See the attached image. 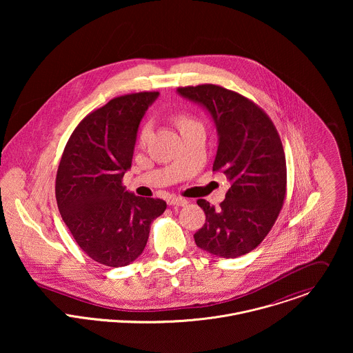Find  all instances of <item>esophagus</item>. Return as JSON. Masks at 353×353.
<instances>
[{"label": "esophagus", "instance_id": "34e87169", "mask_svg": "<svg viewBox=\"0 0 353 353\" xmlns=\"http://www.w3.org/2000/svg\"><path fill=\"white\" fill-rule=\"evenodd\" d=\"M168 205H172V206H185L186 203H188V200L186 199H182V197H170L168 200Z\"/></svg>", "mask_w": 353, "mask_h": 353}]
</instances>
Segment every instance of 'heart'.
<instances>
[{
	"instance_id": "obj_1",
	"label": "heart",
	"mask_w": 353,
	"mask_h": 353,
	"mask_svg": "<svg viewBox=\"0 0 353 353\" xmlns=\"http://www.w3.org/2000/svg\"><path fill=\"white\" fill-rule=\"evenodd\" d=\"M175 123H176V126L179 128V130L183 132V130H186L188 128H190V126H193V125H196V123H199V122H197L194 118H192L190 115H188V114H178V115L175 117ZM148 137H150V126L145 125V126L141 129L140 141H141V143H145V141L148 140Z\"/></svg>"
}]
</instances>
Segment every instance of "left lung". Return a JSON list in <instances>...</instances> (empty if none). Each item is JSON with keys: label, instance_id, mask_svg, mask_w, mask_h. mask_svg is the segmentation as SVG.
I'll return each instance as SVG.
<instances>
[{"label": "left lung", "instance_id": "left-lung-1", "mask_svg": "<svg viewBox=\"0 0 353 353\" xmlns=\"http://www.w3.org/2000/svg\"><path fill=\"white\" fill-rule=\"evenodd\" d=\"M178 92L213 117L219 133L213 171L231 182L220 208L197 201L206 219L194 234L196 245L221 258L248 254L269 234L285 200L287 164L279 132L258 104L235 91L201 84Z\"/></svg>", "mask_w": 353, "mask_h": 353}]
</instances>
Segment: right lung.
<instances>
[{
    "label": "right lung",
    "mask_w": 353,
    "mask_h": 353,
    "mask_svg": "<svg viewBox=\"0 0 353 353\" xmlns=\"http://www.w3.org/2000/svg\"><path fill=\"white\" fill-rule=\"evenodd\" d=\"M159 92L114 98L76 126L62 153L55 199L72 236L90 258L119 268L147 246L151 223L167 208L160 199L125 190L141 118Z\"/></svg>",
    "instance_id": "obj_1"
}]
</instances>
